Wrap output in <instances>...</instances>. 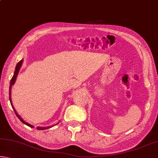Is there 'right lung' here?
<instances>
[{
  "mask_svg": "<svg viewBox=\"0 0 158 158\" xmlns=\"http://www.w3.org/2000/svg\"><path fill=\"white\" fill-rule=\"evenodd\" d=\"M22 63H23V59L19 61V63L17 64V65H16V68H15V73H14V75H13L12 78V79H11V81H10V89H9V98H10V104H11L12 107L13 108V110H14L15 113V114H16V116H17L18 117V118L19 119L20 121H21V122H22L23 124L28 125V126L31 127H34L33 125L29 124L28 123H27V122H26V121H23V120L22 119V118H21V117L19 116V114H17V111H16V109H15L14 106H13V105H12V98H11V89H12V85L15 84V81H16V79H17V75H18V74H19V72L20 69H21V65H22ZM58 123H59V122H58V123H56V124H58ZM53 126H54V125H52V126H47V127H37V130H43L49 129V128L52 127Z\"/></svg>",
  "mask_w": 158,
  "mask_h": 158,
  "instance_id": "1",
  "label": "right lung"
}]
</instances>
